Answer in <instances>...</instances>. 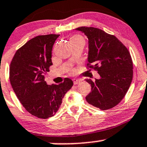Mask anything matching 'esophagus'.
Listing matches in <instances>:
<instances>
[{
  "label": "esophagus",
  "mask_w": 147,
  "mask_h": 147,
  "mask_svg": "<svg viewBox=\"0 0 147 147\" xmlns=\"http://www.w3.org/2000/svg\"><path fill=\"white\" fill-rule=\"evenodd\" d=\"M72 81H73L74 84L77 85V84H78L80 83L81 80H79V79H73V80H72Z\"/></svg>",
  "instance_id": "esophagus-1"
}]
</instances>
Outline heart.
Returning a JSON list of instances; mask_svg holds the SVG:
<instances>
[{
  "label": "heart",
  "mask_w": 147,
  "mask_h": 147,
  "mask_svg": "<svg viewBox=\"0 0 147 147\" xmlns=\"http://www.w3.org/2000/svg\"><path fill=\"white\" fill-rule=\"evenodd\" d=\"M71 40H84V39L80 35H74L70 38V41Z\"/></svg>",
  "instance_id": "obj_1"
}]
</instances>
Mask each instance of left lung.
<instances>
[{
  "label": "left lung",
  "mask_w": 147,
  "mask_h": 147,
  "mask_svg": "<svg viewBox=\"0 0 147 147\" xmlns=\"http://www.w3.org/2000/svg\"><path fill=\"white\" fill-rule=\"evenodd\" d=\"M76 30L88 39L87 67L98 71L100 77L94 82L86 80L91 86L86 101L101 110L115 107L125 96L133 80L130 52L118 38L101 29L82 26Z\"/></svg>",
  "instance_id": "1"
}]
</instances>
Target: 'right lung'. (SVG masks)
I'll use <instances>...</instances> for the list:
<instances>
[{
  "label": "right lung",
  "instance_id": "obj_1",
  "mask_svg": "<svg viewBox=\"0 0 147 147\" xmlns=\"http://www.w3.org/2000/svg\"><path fill=\"white\" fill-rule=\"evenodd\" d=\"M59 35H38L16 51L9 67V81L26 110L40 119L53 117L73 82L65 78L59 84H47L45 75L52 65L51 51Z\"/></svg>",
  "mask_w": 147,
  "mask_h": 147
}]
</instances>
